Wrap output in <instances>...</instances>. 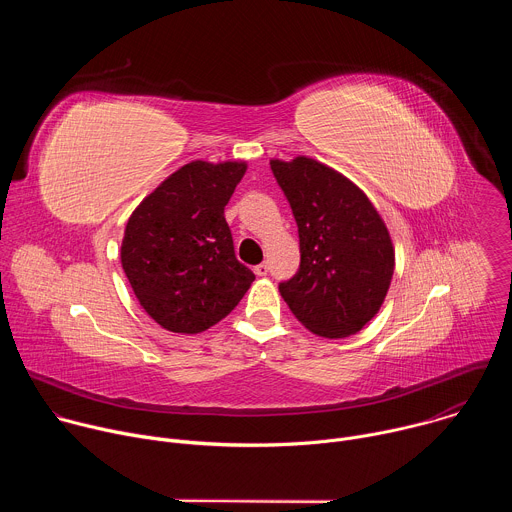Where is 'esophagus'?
<instances>
[{
    "mask_svg": "<svg viewBox=\"0 0 512 512\" xmlns=\"http://www.w3.org/2000/svg\"><path fill=\"white\" fill-rule=\"evenodd\" d=\"M255 273H257L259 277H265V275L269 273V265H267V263H259V265L255 267Z\"/></svg>",
    "mask_w": 512,
    "mask_h": 512,
    "instance_id": "1",
    "label": "esophagus"
}]
</instances>
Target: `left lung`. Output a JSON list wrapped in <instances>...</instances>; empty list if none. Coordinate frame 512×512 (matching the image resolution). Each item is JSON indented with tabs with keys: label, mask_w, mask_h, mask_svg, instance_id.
<instances>
[{
	"label": "left lung",
	"mask_w": 512,
	"mask_h": 512,
	"mask_svg": "<svg viewBox=\"0 0 512 512\" xmlns=\"http://www.w3.org/2000/svg\"><path fill=\"white\" fill-rule=\"evenodd\" d=\"M300 233V269L279 294L314 334L346 338L381 310L395 247L375 204L338 170L308 158L271 160Z\"/></svg>",
	"instance_id": "8db88e82"
}]
</instances>
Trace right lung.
<instances>
[{
    "label": "right lung",
    "instance_id": "right-lung-1",
    "mask_svg": "<svg viewBox=\"0 0 512 512\" xmlns=\"http://www.w3.org/2000/svg\"><path fill=\"white\" fill-rule=\"evenodd\" d=\"M247 162L184 164L131 212L121 265L148 316L198 334L229 316L255 275L237 261L225 206Z\"/></svg>",
    "mask_w": 512,
    "mask_h": 512
}]
</instances>
